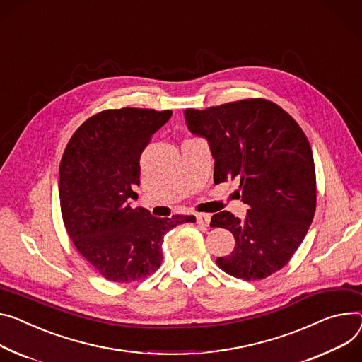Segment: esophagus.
<instances>
[{"label": "esophagus", "instance_id": "34e87169", "mask_svg": "<svg viewBox=\"0 0 362 362\" xmlns=\"http://www.w3.org/2000/svg\"><path fill=\"white\" fill-rule=\"evenodd\" d=\"M196 217H197V223H199L202 228H207V226L210 225V214L199 213Z\"/></svg>", "mask_w": 362, "mask_h": 362}]
</instances>
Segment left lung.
Here are the masks:
<instances>
[{"label":"left lung","mask_w":362,"mask_h":362,"mask_svg":"<svg viewBox=\"0 0 362 362\" xmlns=\"http://www.w3.org/2000/svg\"><path fill=\"white\" fill-rule=\"evenodd\" d=\"M184 116L188 130L209 142L214 184L236 180L249 206L243 220L226 210L211 217V228L235 236L233 252L217 265L246 281L262 280L287 265L312 225L316 173L308 137L264 98L187 108Z\"/></svg>","instance_id":"obj_1"}]
</instances>
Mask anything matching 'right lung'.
Segmentation results:
<instances>
[{
  "label": "right lung",
  "instance_id": "1",
  "mask_svg": "<svg viewBox=\"0 0 362 362\" xmlns=\"http://www.w3.org/2000/svg\"><path fill=\"white\" fill-rule=\"evenodd\" d=\"M171 110H104L72 134L59 166L64 223L78 252L105 280L132 283L156 271L163 236L194 216L158 218L132 209L141 155Z\"/></svg>",
  "mask_w": 362,
  "mask_h": 362
}]
</instances>
